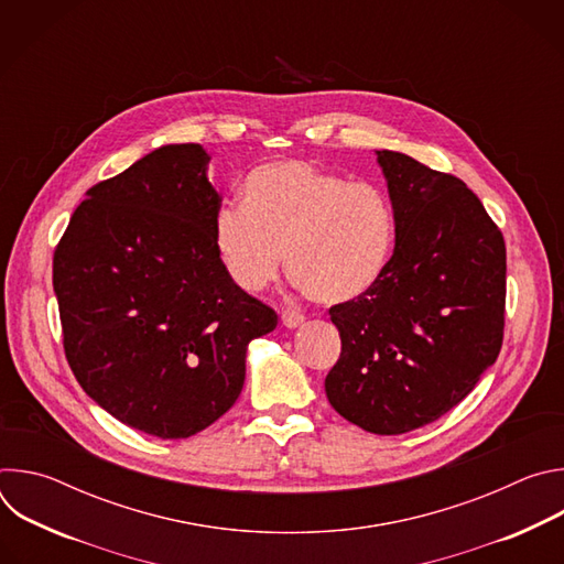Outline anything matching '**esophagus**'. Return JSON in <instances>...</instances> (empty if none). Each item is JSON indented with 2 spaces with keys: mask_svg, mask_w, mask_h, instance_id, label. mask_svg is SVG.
<instances>
[{
  "mask_svg": "<svg viewBox=\"0 0 564 564\" xmlns=\"http://www.w3.org/2000/svg\"><path fill=\"white\" fill-rule=\"evenodd\" d=\"M281 324H283L285 328H296V326H301V324H303V314L285 310V312L281 314Z\"/></svg>",
  "mask_w": 564,
  "mask_h": 564,
  "instance_id": "34e87169",
  "label": "esophagus"
}]
</instances>
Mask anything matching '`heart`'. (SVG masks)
<instances>
[{
    "label": "heart",
    "mask_w": 564,
    "mask_h": 564,
    "mask_svg": "<svg viewBox=\"0 0 564 564\" xmlns=\"http://www.w3.org/2000/svg\"><path fill=\"white\" fill-rule=\"evenodd\" d=\"M214 248L229 281L263 290L281 263L321 305L370 294L394 252V212L370 183H348L307 160H276L243 183V205L214 218Z\"/></svg>",
    "instance_id": "b5f03b06"
}]
</instances>
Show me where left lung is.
I'll return each mask as SVG.
<instances>
[{
	"mask_svg": "<svg viewBox=\"0 0 564 564\" xmlns=\"http://www.w3.org/2000/svg\"><path fill=\"white\" fill-rule=\"evenodd\" d=\"M394 212V252L359 301L333 305L341 355L326 377L333 409L375 435L422 429L475 388L505 337L507 248L455 176L377 151Z\"/></svg>",
	"mask_w": 564,
	"mask_h": 564,
	"instance_id": "left-lung-1",
	"label": "left lung"
}]
</instances>
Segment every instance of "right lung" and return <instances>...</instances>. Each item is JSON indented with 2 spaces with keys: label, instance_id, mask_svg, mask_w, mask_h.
Wrapping results in <instances>:
<instances>
[{
  "label": "right lung",
  "instance_id": "right-lung-1",
  "mask_svg": "<svg viewBox=\"0 0 564 564\" xmlns=\"http://www.w3.org/2000/svg\"><path fill=\"white\" fill-rule=\"evenodd\" d=\"M200 144H165L94 185L53 254L64 355L122 424L183 440L243 390L248 344L276 312L238 290L214 248L220 194Z\"/></svg>",
  "mask_w": 564,
  "mask_h": 564
}]
</instances>
